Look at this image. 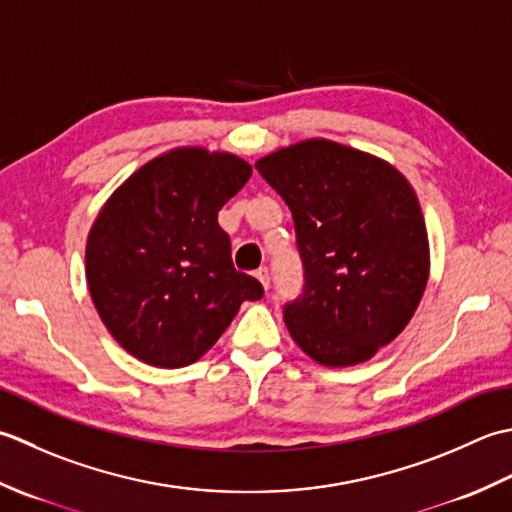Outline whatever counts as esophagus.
Here are the masks:
<instances>
[{
    "label": "esophagus",
    "instance_id": "34e87169",
    "mask_svg": "<svg viewBox=\"0 0 512 512\" xmlns=\"http://www.w3.org/2000/svg\"><path fill=\"white\" fill-rule=\"evenodd\" d=\"M254 276L260 280V285H263L265 289H269V285H271V278H269V269H267V267H260V269H256V271H254Z\"/></svg>",
    "mask_w": 512,
    "mask_h": 512
}]
</instances>
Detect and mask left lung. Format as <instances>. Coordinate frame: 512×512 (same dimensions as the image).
I'll return each instance as SVG.
<instances>
[{
	"label": "left lung",
	"mask_w": 512,
	"mask_h": 512,
	"mask_svg": "<svg viewBox=\"0 0 512 512\" xmlns=\"http://www.w3.org/2000/svg\"><path fill=\"white\" fill-rule=\"evenodd\" d=\"M289 205L305 271L283 309L298 347L351 367L409 325L429 280V241L413 187L389 163L309 139L256 163Z\"/></svg>",
	"instance_id": "obj_1"
}]
</instances>
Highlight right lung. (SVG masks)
<instances>
[{
    "label": "right lung",
    "mask_w": 512,
    "mask_h": 512,
    "mask_svg": "<svg viewBox=\"0 0 512 512\" xmlns=\"http://www.w3.org/2000/svg\"><path fill=\"white\" fill-rule=\"evenodd\" d=\"M252 165L179 148L143 165L90 229L86 278L103 325L134 358L161 369L196 362L263 285L232 263L218 210Z\"/></svg>",
    "instance_id": "add662e5"
}]
</instances>
